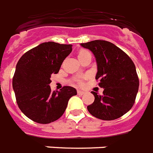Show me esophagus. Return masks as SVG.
<instances>
[{
  "mask_svg": "<svg viewBox=\"0 0 153 153\" xmlns=\"http://www.w3.org/2000/svg\"><path fill=\"white\" fill-rule=\"evenodd\" d=\"M77 94L79 95V96H82V95H84V92L82 91H80V90H77Z\"/></svg>",
  "mask_w": 153,
  "mask_h": 153,
  "instance_id": "obj_1",
  "label": "esophagus"
}]
</instances>
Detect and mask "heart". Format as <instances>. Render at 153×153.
<instances>
[{
  "mask_svg": "<svg viewBox=\"0 0 153 153\" xmlns=\"http://www.w3.org/2000/svg\"><path fill=\"white\" fill-rule=\"evenodd\" d=\"M87 53H90V52L88 51H80V53H79V55L78 57H80V56H83L84 54H87ZM73 81L76 84H77L78 85H80V86H82L83 84H84V79L82 77H80V76H77V77H74L73 79Z\"/></svg>",
  "mask_w": 153,
  "mask_h": 153,
  "instance_id": "1",
  "label": "heart"
}]
</instances>
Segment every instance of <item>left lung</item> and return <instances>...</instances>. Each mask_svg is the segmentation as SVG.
<instances>
[{"label":"left lung","mask_w":153,"mask_h":153,"mask_svg":"<svg viewBox=\"0 0 153 153\" xmlns=\"http://www.w3.org/2000/svg\"><path fill=\"white\" fill-rule=\"evenodd\" d=\"M96 57L98 72L96 79L103 88L102 95L91 91L92 104L87 107L91 115L102 120H114L134 106L138 91L139 79L135 65L123 51L104 40L80 44Z\"/></svg>","instance_id":"1"}]
</instances>
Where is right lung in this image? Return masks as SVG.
<instances>
[{
	"label": "right lung",
	"mask_w": 153,
	"mask_h": 153,
	"mask_svg": "<svg viewBox=\"0 0 153 153\" xmlns=\"http://www.w3.org/2000/svg\"><path fill=\"white\" fill-rule=\"evenodd\" d=\"M72 46L43 42L27 51L17 62L13 88L18 107L30 120L40 124L57 120L64 114L69 99L76 95L73 87L52 91L49 85L51 74L59 72Z\"/></svg>",
	"instance_id": "right-lung-1"
}]
</instances>
